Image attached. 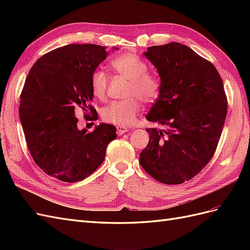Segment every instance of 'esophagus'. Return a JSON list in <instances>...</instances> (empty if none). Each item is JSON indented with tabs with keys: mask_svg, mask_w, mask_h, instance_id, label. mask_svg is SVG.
Instances as JSON below:
<instances>
[{
	"mask_svg": "<svg viewBox=\"0 0 250 250\" xmlns=\"http://www.w3.org/2000/svg\"><path fill=\"white\" fill-rule=\"evenodd\" d=\"M127 131H129V128H127L125 126H117V133L119 135H122Z\"/></svg>",
	"mask_w": 250,
	"mask_h": 250,
	"instance_id": "obj_1",
	"label": "esophagus"
}]
</instances>
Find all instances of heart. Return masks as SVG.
I'll list each match as a JSON object with an SVG mask.
<instances>
[{"mask_svg": "<svg viewBox=\"0 0 250 250\" xmlns=\"http://www.w3.org/2000/svg\"><path fill=\"white\" fill-rule=\"evenodd\" d=\"M111 67L116 73L129 80L123 101H115L106 105L102 110V118L108 123L118 126H128L133 123L141 109L137 98L144 103L154 102L161 92V83L153 75L148 74L146 62L132 53L119 55L112 59ZM108 77L102 70H95L90 76V88L93 95L99 100L106 96ZM135 96H138L135 98Z\"/></svg>", "mask_w": 250, "mask_h": 250, "instance_id": "obj_1", "label": "heart"}]
</instances>
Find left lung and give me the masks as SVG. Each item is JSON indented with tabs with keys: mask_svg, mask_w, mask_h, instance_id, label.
Returning <instances> with one entry per match:
<instances>
[{
	"mask_svg": "<svg viewBox=\"0 0 250 250\" xmlns=\"http://www.w3.org/2000/svg\"><path fill=\"white\" fill-rule=\"evenodd\" d=\"M160 75L161 92L146 119L149 143L140 164L166 185L192 179L213 157L228 101L216 67L186 44L170 42L144 52Z\"/></svg>",
	"mask_w": 250,
	"mask_h": 250,
	"instance_id": "left-lung-1",
	"label": "left lung"
}]
</instances>
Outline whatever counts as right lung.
<instances>
[{
	"label": "right lung",
	"instance_id": "add662e5",
	"mask_svg": "<svg viewBox=\"0 0 250 250\" xmlns=\"http://www.w3.org/2000/svg\"><path fill=\"white\" fill-rule=\"evenodd\" d=\"M107 55L103 46L71 43L42 56L26 78L20 120L28 149L44 173L64 183H76L95 172L107 145L117 139L110 124L97 125L92 132L77 126L79 110L98 119L89 105L94 98L90 76Z\"/></svg>",
	"mask_w": 250,
	"mask_h": 250
}]
</instances>
